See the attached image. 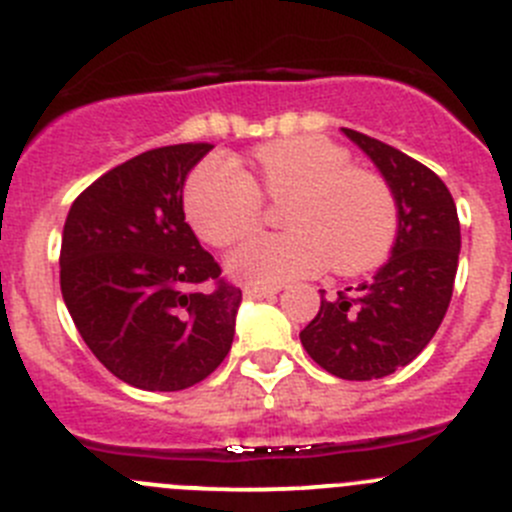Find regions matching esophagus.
Here are the masks:
<instances>
[{"label": "esophagus", "mask_w": 512, "mask_h": 512, "mask_svg": "<svg viewBox=\"0 0 512 512\" xmlns=\"http://www.w3.org/2000/svg\"><path fill=\"white\" fill-rule=\"evenodd\" d=\"M280 287H265V285H245L247 297H275Z\"/></svg>", "instance_id": "obj_1"}]
</instances>
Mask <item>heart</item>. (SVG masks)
Instances as JSON below:
<instances>
[{"label": "heart", "instance_id": "1", "mask_svg": "<svg viewBox=\"0 0 512 512\" xmlns=\"http://www.w3.org/2000/svg\"><path fill=\"white\" fill-rule=\"evenodd\" d=\"M282 235H260L230 255V272L250 285L275 287L312 275L327 262L357 275L388 257L398 232L393 187L372 170L352 167L350 152L327 137L270 142L252 152V175L207 160L187 182L185 210L197 235L227 247L257 230L262 200L284 202Z\"/></svg>", "mask_w": 512, "mask_h": 512}]
</instances>
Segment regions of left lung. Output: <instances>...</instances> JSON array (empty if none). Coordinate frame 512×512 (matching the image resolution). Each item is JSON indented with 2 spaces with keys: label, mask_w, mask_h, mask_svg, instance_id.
<instances>
[{
  "label": "left lung",
  "mask_w": 512,
  "mask_h": 512,
  "mask_svg": "<svg viewBox=\"0 0 512 512\" xmlns=\"http://www.w3.org/2000/svg\"><path fill=\"white\" fill-rule=\"evenodd\" d=\"M398 202L393 255L370 282L335 297L300 332L307 355L342 380H375L413 362L438 332L460 255L458 210L445 182L405 152L342 127Z\"/></svg>",
  "instance_id": "8db88e82"
}]
</instances>
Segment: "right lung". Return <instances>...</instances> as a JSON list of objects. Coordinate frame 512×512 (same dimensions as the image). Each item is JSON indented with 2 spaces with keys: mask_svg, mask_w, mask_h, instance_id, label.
Listing matches in <instances>:
<instances>
[{
  "mask_svg": "<svg viewBox=\"0 0 512 512\" xmlns=\"http://www.w3.org/2000/svg\"><path fill=\"white\" fill-rule=\"evenodd\" d=\"M210 150L142 152L92 182L64 222V305L94 357L132 388H192L232 347L242 290L222 280L182 210L187 175ZM202 281L216 287L200 291Z\"/></svg>",
  "mask_w": 512,
  "mask_h": 512,
  "instance_id": "right-lung-1",
  "label": "right lung"
}]
</instances>
